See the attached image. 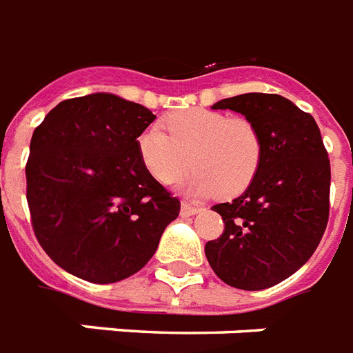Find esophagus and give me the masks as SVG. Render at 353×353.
I'll use <instances>...</instances> for the list:
<instances>
[{
  "instance_id": "34e87169",
  "label": "esophagus",
  "mask_w": 353,
  "mask_h": 353,
  "mask_svg": "<svg viewBox=\"0 0 353 353\" xmlns=\"http://www.w3.org/2000/svg\"><path fill=\"white\" fill-rule=\"evenodd\" d=\"M199 211H200V208H196V205H191V204H188V202H184V204H182V208H180V215H182V216H193V215H196Z\"/></svg>"
}]
</instances>
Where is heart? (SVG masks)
Instances as JSON below:
<instances>
[{
	"mask_svg": "<svg viewBox=\"0 0 353 353\" xmlns=\"http://www.w3.org/2000/svg\"><path fill=\"white\" fill-rule=\"evenodd\" d=\"M162 131L151 125L138 137V154L157 182L171 185L193 168L188 191L200 196H236L252 185L264 157V140L250 118L190 109L169 114Z\"/></svg>",
	"mask_w": 353,
	"mask_h": 353,
	"instance_id": "1",
	"label": "heart"
}]
</instances>
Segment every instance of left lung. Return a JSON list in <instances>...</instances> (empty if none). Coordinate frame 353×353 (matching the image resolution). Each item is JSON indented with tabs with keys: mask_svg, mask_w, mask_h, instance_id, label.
I'll use <instances>...</instances> for the list:
<instances>
[{
	"mask_svg": "<svg viewBox=\"0 0 353 353\" xmlns=\"http://www.w3.org/2000/svg\"><path fill=\"white\" fill-rule=\"evenodd\" d=\"M255 123L264 157L252 185L213 205L224 221L205 256L216 277L239 290L272 288L306 264L330 215V160L310 112L279 94L248 92L216 101Z\"/></svg>",
	"mask_w": 353,
	"mask_h": 353,
	"instance_id": "obj_1",
	"label": "left lung"
}]
</instances>
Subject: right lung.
<instances>
[{"mask_svg": "<svg viewBox=\"0 0 353 353\" xmlns=\"http://www.w3.org/2000/svg\"><path fill=\"white\" fill-rule=\"evenodd\" d=\"M154 118L140 103L97 92L60 101L34 129L25 165L34 235L74 277H131L179 216L180 200L138 154V137Z\"/></svg>", "mask_w": 353, "mask_h": 353, "instance_id": "right-lung-1", "label": "right lung"}]
</instances>
